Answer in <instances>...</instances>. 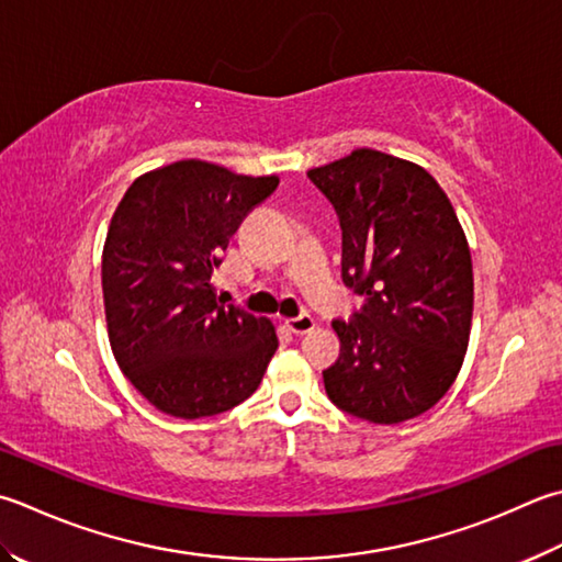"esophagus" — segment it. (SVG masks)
I'll return each mask as SVG.
<instances>
[{
    "mask_svg": "<svg viewBox=\"0 0 562 562\" xmlns=\"http://www.w3.org/2000/svg\"><path fill=\"white\" fill-rule=\"evenodd\" d=\"M283 325L289 327L293 335H305V333H311L313 327H315V317L308 315V313H303L299 317H285Z\"/></svg>",
    "mask_w": 562,
    "mask_h": 562,
    "instance_id": "34e87169",
    "label": "esophagus"
}]
</instances>
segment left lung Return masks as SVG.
I'll list each match as a JSON object with an SVG mask.
<instances>
[{"label":"left lung","mask_w":562,"mask_h":562,"mask_svg":"<svg viewBox=\"0 0 562 562\" xmlns=\"http://www.w3.org/2000/svg\"><path fill=\"white\" fill-rule=\"evenodd\" d=\"M342 227V281L364 308L333 321L340 357L323 372L337 408L404 423L458 379L470 345L474 277L454 207L426 168L355 149L308 171Z\"/></svg>","instance_id":"left-lung-1"}]
</instances>
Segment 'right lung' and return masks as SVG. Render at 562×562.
<instances>
[{"instance_id":"right-lung-1","label":"right lung","mask_w":562,"mask_h":562,"mask_svg":"<svg viewBox=\"0 0 562 562\" xmlns=\"http://www.w3.org/2000/svg\"><path fill=\"white\" fill-rule=\"evenodd\" d=\"M279 176L186 158L144 173L116 205L102 249L110 347L132 386L176 418L235 408L261 384L277 327L217 299L222 251Z\"/></svg>"}]
</instances>
